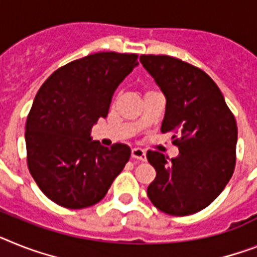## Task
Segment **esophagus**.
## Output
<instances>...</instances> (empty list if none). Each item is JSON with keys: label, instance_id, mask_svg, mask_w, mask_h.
<instances>
[{"label": "esophagus", "instance_id": "1", "mask_svg": "<svg viewBox=\"0 0 257 257\" xmlns=\"http://www.w3.org/2000/svg\"><path fill=\"white\" fill-rule=\"evenodd\" d=\"M132 158L140 159V161H146V153L140 148L132 149Z\"/></svg>", "mask_w": 257, "mask_h": 257}]
</instances>
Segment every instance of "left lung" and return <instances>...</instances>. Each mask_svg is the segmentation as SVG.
<instances>
[{
  "label": "left lung",
  "mask_w": 257,
  "mask_h": 257,
  "mask_svg": "<svg viewBox=\"0 0 257 257\" xmlns=\"http://www.w3.org/2000/svg\"><path fill=\"white\" fill-rule=\"evenodd\" d=\"M140 61L166 96L162 133H172L179 155L149 150L157 171L148 187L153 205L171 215H189L210 205L231 179L238 126L221 90L204 70L166 55Z\"/></svg>",
  "instance_id": "1"
}]
</instances>
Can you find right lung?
<instances>
[{"label":"right lung","instance_id":"obj_1","mask_svg":"<svg viewBox=\"0 0 257 257\" xmlns=\"http://www.w3.org/2000/svg\"><path fill=\"white\" fill-rule=\"evenodd\" d=\"M135 53L99 52L57 69L39 88L26 121L27 165L49 200L68 209L99 202L131 157V148L92 141L112 95L132 72Z\"/></svg>","mask_w":257,"mask_h":257}]
</instances>
